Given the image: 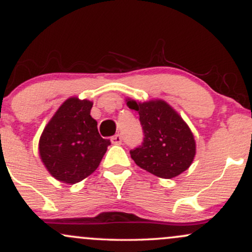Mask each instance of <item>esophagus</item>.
I'll list each match as a JSON object with an SVG mask.
<instances>
[{
    "label": "esophagus",
    "mask_w": 252,
    "mask_h": 252,
    "mask_svg": "<svg viewBox=\"0 0 252 252\" xmlns=\"http://www.w3.org/2000/svg\"><path fill=\"white\" fill-rule=\"evenodd\" d=\"M111 142H112V144H121V143H122V135L117 134V135L112 136Z\"/></svg>",
    "instance_id": "34e87169"
}]
</instances>
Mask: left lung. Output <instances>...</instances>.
<instances>
[{
  "mask_svg": "<svg viewBox=\"0 0 252 252\" xmlns=\"http://www.w3.org/2000/svg\"><path fill=\"white\" fill-rule=\"evenodd\" d=\"M126 105L140 115L143 142L130 150L138 167L158 178L172 179L192 164L195 156L194 136L189 126L169 104L162 99Z\"/></svg>",
  "mask_w": 252,
  "mask_h": 252,
  "instance_id": "obj_1",
  "label": "left lung"
}]
</instances>
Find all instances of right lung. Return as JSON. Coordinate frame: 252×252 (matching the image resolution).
I'll use <instances>...</instances> for the list:
<instances>
[{"label": "right lung", "mask_w": 252, "mask_h": 252, "mask_svg": "<svg viewBox=\"0 0 252 252\" xmlns=\"http://www.w3.org/2000/svg\"><path fill=\"white\" fill-rule=\"evenodd\" d=\"M92 102L71 97L57 110L39 141L41 161L57 180L73 185L99 166L110 140L100 137L90 115Z\"/></svg>", "instance_id": "right-lung-1"}]
</instances>
